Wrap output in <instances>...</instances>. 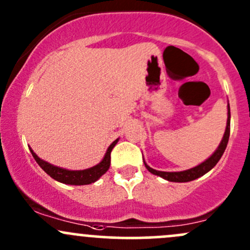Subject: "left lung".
I'll use <instances>...</instances> for the list:
<instances>
[{
	"label": "left lung",
	"mask_w": 250,
	"mask_h": 250,
	"mask_svg": "<svg viewBox=\"0 0 250 250\" xmlns=\"http://www.w3.org/2000/svg\"><path fill=\"white\" fill-rule=\"evenodd\" d=\"M229 136H230V106L229 103H228V119H227V127H225V132L224 136H223L221 143H219L218 147L216 149V151L211 155L208 160H205L204 162H201L200 165L195 166V167L187 169V170H182V171H161V170H156V169H152L151 167L146 165V161H144V165H146V168L154 175L161 176L162 179L167 180V181H171V182H188V181H193V180L200 178L203 176L204 174H206L208 171H210L214 166L218 163V161L221 160L222 155L224 154L225 147L228 146V141H229Z\"/></svg>",
	"instance_id": "left-lung-1"
}]
</instances>
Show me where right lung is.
Wrapping results in <instances>:
<instances>
[{"label": "right lung", "instance_id": "1", "mask_svg": "<svg viewBox=\"0 0 250 250\" xmlns=\"http://www.w3.org/2000/svg\"><path fill=\"white\" fill-rule=\"evenodd\" d=\"M118 141H119V138L115 139L113 143L108 146V149H107L106 154H104V156L103 160H101L100 163H98V165L94 166V167L83 169V170H69V169L53 166L37 156V154L31 149V147H29V150H31V154L33 155L34 160L37 161V163L40 166V168H42L45 173L49 174L51 178L55 179L56 181H60L62 184L65 185L82 186V185H89L98 181V180L108 170L109 166H111V151L115 146V144L118 143Z\"/></svg>", "mask_w": 250, "mask_h": 250}]
</instances>
